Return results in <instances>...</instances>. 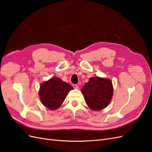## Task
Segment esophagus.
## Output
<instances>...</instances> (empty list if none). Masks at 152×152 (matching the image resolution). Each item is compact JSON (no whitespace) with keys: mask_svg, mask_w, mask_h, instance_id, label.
Wrapping results in <instances>:
<instances>
[{"mask_svg":"<svg viewBox=\"0 0 152 152\" xmlns=\"http://www.w3.org/2000/svg\"><path fill=\"white\" fill-rule=\"evenodd\" d=\"M73 87L74 89H79V86H78L77 84H73Z\"/></svg>","mask_w":152,"mask_h":152,"instance_id":"34e87169","label":"esophagus"}]
</instances>
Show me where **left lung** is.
Segmentation results:
<instances>
[{"label":"left lung","instance_id":"1","mask_svg":"<svg viewBox=\"0 0 152 152\" xmlns=\"http://www.w3.org/2000/svg\"><path fill=\"white\" fill-rule=\"evenodd\" d=\"M86 103L91 110H103L109 104L113 93L111 80L105 78L94 77L81 89Z\"/></svg>","mask_w":152,"mask_h":152}]
</instances>
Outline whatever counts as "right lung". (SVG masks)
<instances>
[{
  "label": "right lung",
  "mask_w": 152,
  "mask_h": 152,
  "mask_svg": "<svg viewBox=\"0 0 152 152\" xmlns=\"http://www.w3.org/2000/svg\"><path fill=\"white\" fill-rule=\"evenodd\" d=\"M73 87L58 77H53L40 86L39 96L44 107L50 110L58 109Z\"/></svg>",
  "instance_id": "obj_1"
}]
</instances>
